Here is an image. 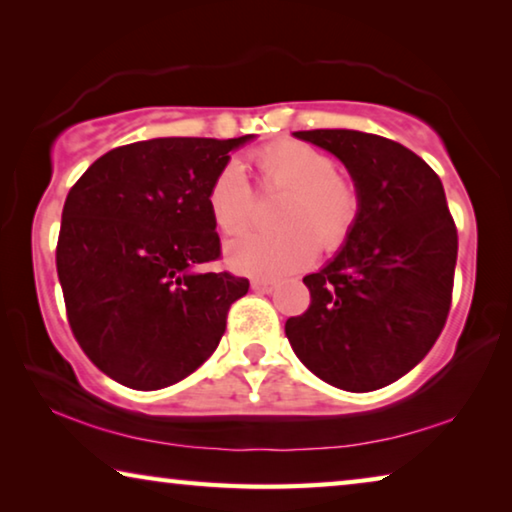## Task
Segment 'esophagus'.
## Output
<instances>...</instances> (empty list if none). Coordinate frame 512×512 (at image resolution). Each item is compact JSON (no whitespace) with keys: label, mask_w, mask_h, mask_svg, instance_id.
I'll return each mask as SVG.
<instances>
[{"label":"esophagus","mask_w":512,"mask_h":512,"mask_svg":"<svg viewBox=\"0 0 512 512\" xmlns=\"http://www.w3.org/2000/svg\"><path fill=\"white\" fill-rule=\"evenodd\" d=\"M253 289H255V291H264V294H269V291L275 289V282H273V280H253Z\"/></svg>","instance_id":"esophagus-1"}]
</instances>
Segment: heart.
Returning <instances> with one entry per match:
<instances>
[{"label":"heart","instance_id":"heart-1","mask_svg":"<svg viewBox=\"0 0 512 512\" xmlns=\"http://www.w3.org/2000/svg\"><path fill=\"white\" fill-rule=\"evenodd\" d=\"M259 184L287 189L275 207L280 227L246 232L227 241L232 269L248 275H282L303 269L316 250H337L351 237L360 216V191L337 173L335 159L310 143L282 139L253 154ZM207 207L225 234L246 227L255 212V193L241 166L225 164L207 191Z\"/></svg>","mask_w":512,"mask_h":512}]
</instances>
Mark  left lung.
I'll return each mask as SVG.
<instances>
[{"label": "left lung", "mask_w": 512, "mask_h": 512, "mask_svg": "<svg viewBox=\"0 0 512 512\" xmlns=\"http://www.w3.org/2000/svg\"><path fill=\"white\" fill-rule=\"evenodd\" d=\"M294 136L348 168L360 216L337 257L303 278L312 300L287 319V339L328 385L371 392L417 367L440 337L456 273V223L440 177L401 143L355 129Z\"/></svg>", "instance_id": "1"}]
</instances>
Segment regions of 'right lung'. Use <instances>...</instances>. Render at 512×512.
<instances>
[{"instance_id":"obj_1","label":"right lung","mask_w":512,"mask_h":512,"mask_svg":"<svg viewBox=\"0 0 512 512\" xmlns=\"http://www.w3.org/2000/svg\"><path fill=\"white\" fill-rule=\"evenodd\" d=\"M239 139H152L102 154L63 205L56 273L72 335L116 383H180L221 342L250 282L207 271L221 239L207 191Z\"/></svg>"}]
</instances>
